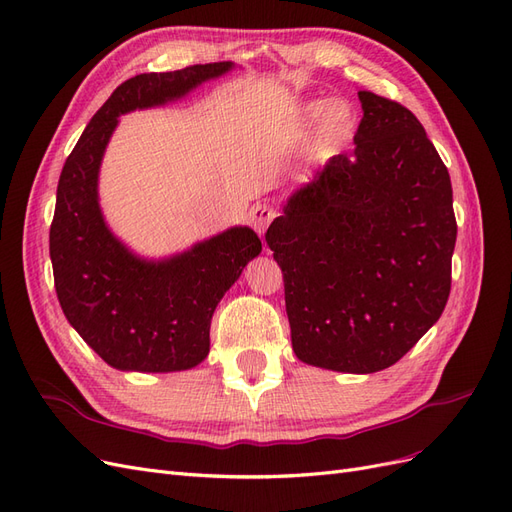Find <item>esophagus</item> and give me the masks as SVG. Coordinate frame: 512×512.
I'll return each mask as SVG.
<instances>
[{
	"instance_id": "1",
	"label": "esophagus",
	"mask_w": 512,
	"mask_h": 512,
	"mask_svg": "<svg viewBox=\"0 0 512 512\" xmlns=\"http://www.w3.org/2000/svg\"><path fill=\"white\" fill-rule=\"evenodd\" d=\"M275 215H277V213H275L273 207H269V205H265V203H258V205H254L252 211H250V224H252V228L258 232V235H265Z\"/></svg>"
}]
</instances>
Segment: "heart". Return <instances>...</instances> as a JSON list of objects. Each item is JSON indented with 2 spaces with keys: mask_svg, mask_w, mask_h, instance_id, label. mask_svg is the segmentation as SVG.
<instances>
[{
  "mask_svg": "<svg viewBox=\"0 0 512 512\" xmlns=\"http://www.w3.org/2000/svg\"><path fill=\"white\" fill-rule=\"evenodd\" d=\"M322 111V123L324 132L331 136H342L354 126V108L346 100H331L327 104L322 102H309L305 104L307 115H318Z\"/></svg>",
  "mask_w": 512,
  "mask_h": 512,
  "instance_id": "heart-1",
  "label": "heart"
}]
</instances>
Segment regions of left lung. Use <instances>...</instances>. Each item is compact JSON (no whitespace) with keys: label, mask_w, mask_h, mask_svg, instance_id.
Returning <instances> with one entry per match:
<instances>
[{"label":"left lung","mask_w":512,"mask_h":512,"mask_svg":"<svg viewBox=\"0 0 512 512\" xmlns=\"http://www.w3.org/2000/svg\"><path fill=\"white\" fill-rule=\"evenodd\" d=\"M354 151L333 156L267 230L299 361L395 365L444 312L457 239L451 177L406 106L359 91Z\"/></svg>","instance_id":"1"}]
</instances>
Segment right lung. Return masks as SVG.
Segmentation results:
<instances>
[{
  "label": "right lung",
  "instance_id": "add662e5",
  "mask_svg": "<svg viewBox=\"0 0 512 512\" xmlns=\"http://www.w3.org/2000/svg\"><path fill=\"white\" fill-rule=\"evenodd\" d=\"M232 68L220 61L121 83L61 170L49 235L57 299L76 333L115 369L166 374L203 363L215 307L262 250L252 228L235 226L181 254L147 260L113 235L98 200L104 149L121 115L179 100Z\"/></svg>",
  "mask_w": 512,
  "mask_h": 512
}]
</instances>
